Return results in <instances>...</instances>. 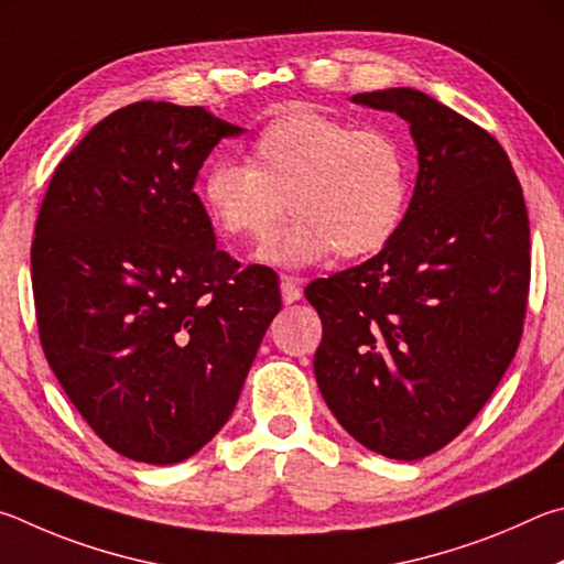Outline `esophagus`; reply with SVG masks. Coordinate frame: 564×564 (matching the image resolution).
<instances>
[{
    "label": "esophagus",
    "mask_w": 564,
    "mask_h": 564,
    "mask_svg": "<svg viewBox=\"0 0 564 564\" xmlns=\"http://www.w3.org/2000/svg\"><path fill=\"white\" fill-rule=\"evenodd\" d=\"M302 280L300 276H282L280 280V290H282V302L284 304H294L302 297V290H300Z\"/></svg>",
    "instance_id": "obj_1"
}]
</instances>
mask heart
Wrapping results in <instances>:
<instances>
[{"mask_svg": "<svg viewBox=\"0 0 564 564\" xmlns=\"http://www.w3.org/2000/svg\"><path fill=\"white\" fill-rule=\"evenodd\" d=\"M200 197L217 230L240 240H267L290 200L297 217L260 260L307 267L381 252L406 220L411 173L393 135L294 108L257 133L250 163L207 165Z\"/></svg>", "mask_w": 564, "mask_h": 564, "instance_id": "obj_1", "label": "heart"}]
</instances>
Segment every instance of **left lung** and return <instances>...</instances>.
Here are the masks:
<instances>
[{
	"instance_id": "8db88e82",
	"label": "left lung",
	"mask_w": 564,
	"mask_h": 564,
	"mask_svg": "<svg viewBox=\"0 0 564 564\" xmlns=\"http://www.w3.org/2000/svg\"><path fill=\"white\" fill-rule=\"evenodd\" d=\"M399 113L419 175L399 235L371 260L314 280V377L349 436L419 460L486 406L516 357L530 288L525 197L488 131L416 88L351 96Z\"/></svg>"
}]
</instances>
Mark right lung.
I'll use <instances>...</instances> for the list:
<instances>
[{"mask_svg": "<svg viewBox=\"0 0 564 564\" xmlns=\"http://www.w3.org/2000/svg\"><path fill=\"white\" fill-rule=\"evenodd\" d=\"M242 128L203 106L138 101L56 165L32 288L58 383L116 453L171 466L220 431L282 307L270 267L217 250L197 171Z\"/></svg>", "mask_w": 564, "mask_h": 564, "instance_id": "1", "label": "right lung"}]
</instances>
